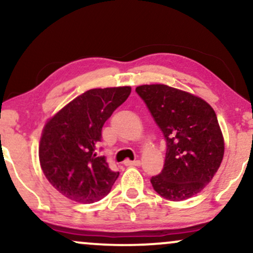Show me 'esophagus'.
Listing matches in <instances>:
<instances>
[{
	"mask_svg": "<svg viewBox=\"0 0 253 253\" xmlns=\"http://www.w3.org/2000/svg\"><path fill=\"white\" fill-rule=\"evenodd\" d=\"M124 164L126 165V167H140L141 162L138 161V159H136V161H128V159H127V161L124 162Z\"/></svg>",
	"mask_w": 253,
	"mask_h": 253,
	"instance_id": "esophagus-1",
	"label": "esophagus"
}]
</instances>
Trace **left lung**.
<instances>
[{
    "label": "left lung",
    "instance_id": "left-lung-1",
    "mask_svg": "<svg viewBox=\"0 0 253 253\" xmlns=\"http://www.w3.org/2000/svg\"><path fill=\"white\" fill-rule=\"evenodd\" d=\"M167 140L164 168L152 176L157 193L171 201L193 197L211 181L225 144L215 112L202 98L164 84L135 88Z\"/></svg>",
    "mask_w": 253,
    "mask_h": 253
}]
</instances>
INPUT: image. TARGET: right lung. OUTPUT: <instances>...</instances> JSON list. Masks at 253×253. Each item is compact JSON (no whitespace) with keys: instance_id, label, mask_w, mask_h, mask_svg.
Here are the masks:
<instances>
[{"instance_id":"add662e5","label":"right lung","mask_w":253,"mask_h":253,"mask_svg":"<svg viewBox=\"0 0 253 253\" xmlns=\"http://www.w3.org/2000/svg\"><path fill=\"white\" fill-rule=\"evenodd\" d=\"M130 94V86L90 89L46 124L39 145L43 175L72 201L92 203L112 189L119 172L98 157L102 127Z\"/></svg>"}]
</instances>
